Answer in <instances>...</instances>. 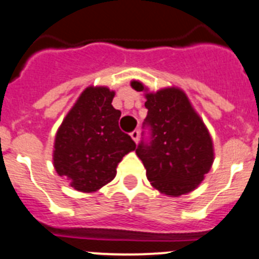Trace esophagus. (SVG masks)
I'll list each match as a JSON object with an SVG mask.
<instances>
[{
	"label": "esophagus",
	"mask_w": 259,
	"mask_h": 259,
	"mask_svg": "<svg viewBox=\"0 0 259 259\" xmlns=\"http://www.w3.org/2000/svg\"><path fill=\"white\" fill-rule=\"evenodd\" d=\"M130 137H132V139L135 142V143H138V141H139V130H134V132H133L132 134H130Z\"/></svg>",
	"instance_id": "obj_1"
}]
</instances>
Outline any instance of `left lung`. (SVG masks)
Masks as SVG:
<instances>
[{
  "instance_id": "obj_1",
  "label": "left lung",
  "mask_w": 259,
  "mask_h": 259,
  "mask_svg": "<svg viewBox=\"0 0 259 259\" xmlns=\"http://www.w3.org/2000/svg\"><path fill=\"white\" fill-rule=\"evenodd\" d=\"M130 86L144 92L148 109L144 124L151 142H142L135 153L146 167L151 186L166 196L178 197L199 187L214 161L213 139L187 94L170 86L148 92L141 81Z\"/></svg>"
}]
</instances>
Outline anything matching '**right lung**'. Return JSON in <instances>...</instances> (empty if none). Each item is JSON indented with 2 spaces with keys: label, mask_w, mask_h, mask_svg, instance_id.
Returning a JSON list of instances; mask_svg holds the SVG:
<instances>
[{
  "label": "right lung",
  "mask_w": 259,
  "mask_h": 259,
  "mask_svg": "<svg viewBox=\"0 0 259 259\" xmlns=\"http://www.w3.org/2000/svg\"><path fill=\"white\" fill-rule=\"evenodd\" d=\"M113 97L107 86H88L55 135V170L81 192H95L109 183L118 162L135 150L130 135L118 127L121 112L113 108Z\"/></svg>",
  "instance_id": "right-lung-1"
}]
</instances>
